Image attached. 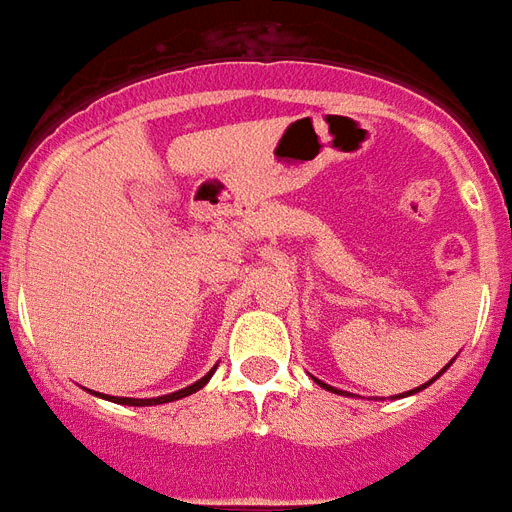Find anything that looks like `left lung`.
Wrapping results in <instances>:
<instances>
[{"instance_id":"8db88e82","label":"left lung","mask_w":512,"mask_h":512,"mask_svg":"<svg viewBox=\"0 0 512 512\" xmlns=\"http://www.w3.org/2000/svg\"><path fill=\"white\" fill-rule=\"evenodd\" d=\"M444 370H447V367H444ZM444 370H441V372H444ZM441 372H439V375H441ZM439 375H436V378H439ZM314 380H317V378H314ZM317 383H320V386L322 388H327V391H335V388H330V386H325V383H322V380H317ZM428 383H431V380H428ZM428 383H425V386H428ZM425 386H420V388H415V391H423V388ZM415 391H410V394H415ZM335 394H341V391H335Z\"/></svg>"}]
</instances>
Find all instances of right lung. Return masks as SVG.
Here are the masks:
<instances>
[{"mask_svg":"<svg viewBox=\"0 0 512 512\" xmlns=\"http://www.w3.org/2000/svg\"><path fill=\"white\" fill-rule=\"evenodd\" d=\"M211 375H214V370L208 372V375H203V378H200L198 383H192V386L182 388V391H174V394H169V396H158V399H116V396H113V402H118V404H134V407H147V404H166V402H177V399H182V396L195 394V391H198V388L206 386L208 378H211Z\"/></svg>","mask_w":512,"mask_h":512,"instance_id":"1","label":"right lung"}]
</instances>
